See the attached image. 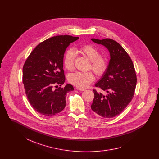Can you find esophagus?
I'll return each mask as SVG.
<instances>
[{
  "instance_id": "34e87169",
  "label": "esophagus",
  "mask_w": 159,
  "mask_h": 159,
  "mask_svg": "<svg viewBox=\"0 0 159 159\" xmlns=\"http://www.w3.org/2000/svg\"><path fill=\"white\" fill-rule=\"evenodd\" d=\"M76 89L79 91H83L85 90V89H83V88H76Z\"/></svg>"
}]
</instances>
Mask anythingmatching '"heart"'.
Instances as JSON below:
<instances>
[{"label": "heart", "instance_id": "b5f03b06", "mask_svg": "<svg viewBox=\"0 0 159 159\" xmlns=\"http://www.w3.org/2000/svg\"><path fill=\"white\" fill-rule=\"evenodd\" d=\"M80 52L87 57L91 61V68L98 76H103L108 68V60L103 55H100L98 49L92 44H86L80 48ZM76 54L73 49H68L65 53L64 66L68 70L74 68ZM95 79V76L91 71H76L69 75L70 83L76 86L83 88L89 86Z\"/></svg>", "mask_w": 159, "mask_h": 159}]
</instances>
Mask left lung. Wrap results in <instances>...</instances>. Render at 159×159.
<instances>
[{"instance_id":"left-lung-1","label":"left lung","mask_w":159,"mask_h":159,"mask_svg":"<svg viewBox=\"0 0 159 159\" xmlns=\"http://www.w3.org/2000/svg\"><path fill=\"white\" fill-rule=\"evenodd\" d=\"M91 40L105 46L111 58L106 73L95 84L107 94L93 89L91 109L102 117L113 118L121 113L134 98L137 80L135 70L128 53L116 41L109 38Z\"/></svg>"}]
</instances>
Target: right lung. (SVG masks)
Listing matches in <instances>:
<instances>
[{
  "label": "right lung",
  "instance_id": "add662e5",
  "mask_svg": "<svg viewBox=\"0 0 159 159\" xmlns=\"http://www.w3.org/2000/svg\"><path fill=\"white\" fill-rule=\"evenodd\" d=\"M79 37L56 36L39 43L25 61L23 69L25 93L33 108L39 113L51 116L60 113L66 105L67 93L73 91L71 84L53 90L65 82L64 54L70 43Z\"/></svg>",
  "mask_w": 159,
  "mask_h": 159
}]
</instances>
